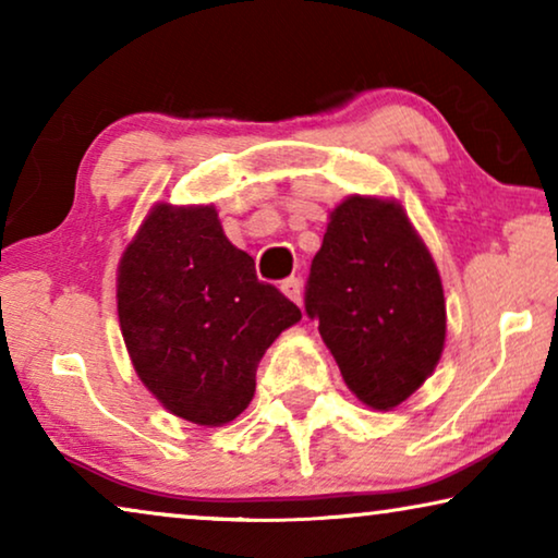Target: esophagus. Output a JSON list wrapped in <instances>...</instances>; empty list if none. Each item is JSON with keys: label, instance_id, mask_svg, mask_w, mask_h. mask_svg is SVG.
<instances>
[{"label": "esophagus", "instance_id": "esophagus-1", "mask_svg": "<svg viewBox=\"0 0 558 558\" xmlns=\"http://www.w3.org/2000/svg\"><path fill=\"white\" fill-rule=\"evenodd\" d=\"M281 292H284V296H289V300H292V302L300 304V300H302V281L296 279V277L284 279V281H281Z\"/></svg>", "mask_w": 558, "mask_h": 558}]
</instances>
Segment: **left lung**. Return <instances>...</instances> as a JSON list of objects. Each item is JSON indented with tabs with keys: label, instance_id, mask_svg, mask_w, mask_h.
Here are the masks:
<instances>
[{
	"label": "left lung",
	"instance_id": "left-lung-1",
	"mask_svg": "<svg viewBox=\"0 0 558 558\" xmlns=\"http://www.w3.org/2000/svg\"><path fill=\"white\" fill-rule=\"evenodd\" d=\"M304 310L342 380L388 411L424 386L447 338L439 269L396 197L350 195L330 210Z\"/></svg>",
	"mask_w": 558,
	"mask_h": 558
}]
</instances>
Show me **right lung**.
<instances>
[{"label": "right lung", "instance_id": "right-lung-1", "mask_svg": "<svg viewBox=\"0 0 558 558\" xmlns=\"http://www.w3.org/2000/svg\"><path fill=\"white\" fill-rule=\"evenodd\" d=\"M129 357L170 414L223 426L256 391L266 350L302 312L256 279L254 258L226 239L216 205H151L117 271Z\"/></svg>", "mask_w": 558, "mask_h": 558}]
</instances>
